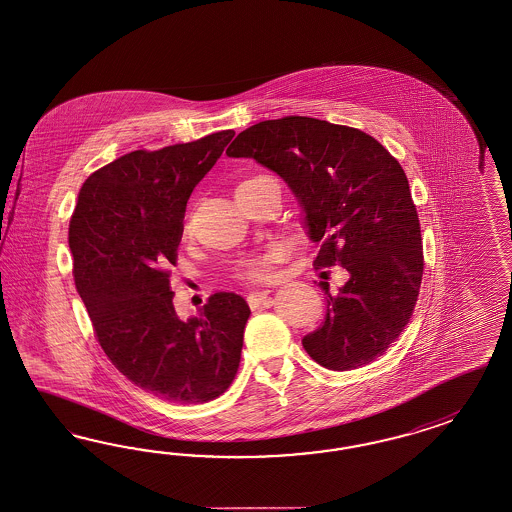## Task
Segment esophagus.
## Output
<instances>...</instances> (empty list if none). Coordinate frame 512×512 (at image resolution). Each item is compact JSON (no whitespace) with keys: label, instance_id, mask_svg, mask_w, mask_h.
Wrapping results in <instances>:
<instances>
[{"label":"esophagus","instance_id":"obj_1","mask_svg":"<svg viewBox=\"0 0 512 512\" xmlns=\"http://www.w3.org/2000/svg\"><path fill=\"white\" fill-rule=\"evenodd\" d=\"M268 295H270L268 289H263V291H251V293L247 295V302H249V306L255 308V306H259Z\"/></svg>","mask_w":512,"mask_h":512}]
</instances>
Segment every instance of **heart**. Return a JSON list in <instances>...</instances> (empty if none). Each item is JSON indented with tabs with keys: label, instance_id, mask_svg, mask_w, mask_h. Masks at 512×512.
<instances>
[{
	"label": "heart",
	"instance_id": "heart-1",
	"mask_svg": "<svg viewBox=\"0 0 512 512\" xmlns=\"http://www.w3.org/2000/svg\"><path fill=\"white\" fill-rule=\"evenodd\" d=\"M283 247L272 246L263 253L251 255L240 261L238 276L251 282H265L274 276V266L282 261Z\"/></svg>",
	"mask_w": 512,
	"mask_h": 512
}]
</instances>
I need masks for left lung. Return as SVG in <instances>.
I'll return each mask as SVG.
<instances>
[{
    "label": "left lung",
    "instance_id": "8db88e82",
    "mask_svg": "<svg viewBox=\"0 0 512 512\" xmlns=\"http://www.w3.org/2000/svg\"><path fill=\"white\" fill-rule=\"evenodd\" d=\"M227 155L282 177L318 244L314 266L350 274L336 295L319 283L327 312L302 338L308 355L352 371L388 352L410 321L423 274L420 221L401 164L369 134L312 117L253 124Z\"/></svg>",
    "mask_w": 512,
    "mask_h": 512
}]
</instances>
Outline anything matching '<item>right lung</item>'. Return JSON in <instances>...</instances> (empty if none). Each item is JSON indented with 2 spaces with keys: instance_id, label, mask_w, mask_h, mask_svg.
<instances>
[{
  "instance_id": "1",
  "label": "right lung",
  "mask_w": 512,
  "mask_h": 512,
  "mask_svg": "<svg viewBox=\"0 0 512 512\" xmlns=\"http://www.w3.org/2000/svg\"><path fill=\"white\" fill-rule=\"evenodd\" d=\"M232 138L221 130L123 155L89 176L71 215L75 285L102 350L138 388L181 405L227 391L251 314L240 295L215 293L179 318L168 270L187 200Z\"/></svg>"
}]
</instances>
